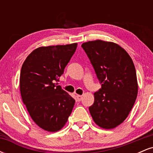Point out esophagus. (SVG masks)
<instances>
[{"label": "esophagus", "instance_id": "34e87169", "mask_svg": "<svg viewBox=\"0 0 153 153\" xmlns=\"http://www.w3.org/2000/svg\"><path fill=\"white\" fill-rule=\"evenodd\" d=\"M76 98H77V100H78V101H80L82 100V96H80V95H77Z\"/></svg>", "mask_w": 153, "mask_h": 153}]
</instances>
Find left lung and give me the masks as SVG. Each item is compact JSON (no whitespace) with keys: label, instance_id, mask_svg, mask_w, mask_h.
<instances>
[{"label":"left lung","instance_id":"8db88e82","mask_svg":"<svg viewBox=\"0 0 153 153\" xmlns=\"http://www.w3.org/2000/svg\"><path fill=\"white\" fill-rule=\"evenodd\" d=\"M101 88L94 93V103L89 107L93 119L103 129H114L125 120L138 93L136 70L130 56L117 44L102 40L81 45Z\"/></svg>","mask_w":153,"mask_h":153}]
</instances>
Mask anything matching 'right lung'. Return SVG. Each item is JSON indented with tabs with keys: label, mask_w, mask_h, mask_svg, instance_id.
Segmentation results:
<instances>
[{
	"label": "right lung",
	"mask_w": 153,
	"mask_h": 153,
	"mask_svg": "<svg viewBox=\"0 0 153 153\" xmlns=\"http://www.w3.org/2000/svg\"><path fill=\"white\" fill-rule=\"evenodd\" d=\"M78 44L40 47L29 54L21 70L22 101L33 121L44 130H60L75 101L54 83L76 50Z\"/></svg>",
	"instance_id": "add662e5"
}]
</instances>
